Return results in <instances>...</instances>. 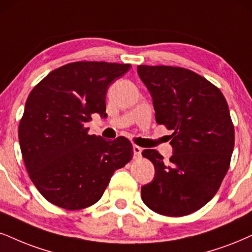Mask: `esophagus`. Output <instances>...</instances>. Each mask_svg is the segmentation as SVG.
I'll use <instances>...</instances> for the list:
<instances>
[{"label": "esophagus", "mask_w": 252, "mask_h": 252, "mask_svg": "<svg viewBox=\"0 0 252 252\" xmlns=\"http://www.w3.org/2000/svg\"><path fill=\"white\" fill-rule=\"evenodd\" d=\"M133 152H134V158H139L141 155L142 148L139 147V146L134 145V146H133Z\"/></svg>", "instance_id": "esophagus-1"}]
</instances>
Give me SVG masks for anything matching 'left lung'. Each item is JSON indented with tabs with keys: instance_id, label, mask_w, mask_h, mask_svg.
<instances>
[{
	"instance_id": "8db88e82",
	"label": "left lung",
	"mask_w": 252,
	"mask_h": 252,
	"mask_svg": "<svg viewBox=\"0 0 252 252\" xmlns=\"http://www.w3.org/2000/svg\"><path fill=\"white\" fill-rule=\"evenodd\" d=\"M138 74L157 123L173 131L174 148L169 161L155 150L142 152L155 176L141 187V198L160 215H189L215 196L230 167L235 129L228 102L217 86L185 67L139 65Z\"/></svg>"
}]
</instances>
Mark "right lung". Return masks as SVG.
<instances>
[{"mask_svg":"<svg viewBox=\"0 0 252 252\" xmlns=\"http://www.w3.org/2000/svg\"><path fill=\"white\" fill-rule=\"evenodd\" d=\"M131 64L74 62L51 71L30 92L18 126L29 178L45 200L66 210L100 200L111 176L133 158L125 136L90 135L93 113L106 117V92Z\"/></svg>","mask_w":252,"mask_h":252,"instance_id":"1","label":"right lung"}]
</instances>
